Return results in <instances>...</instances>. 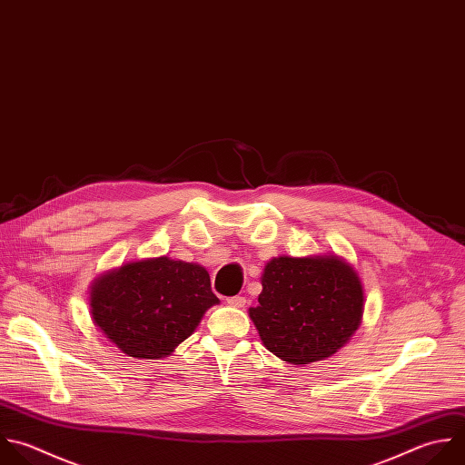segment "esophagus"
Wrapping results in <instances>:
<instances>
[{
	"mask_svg": "<svg viewBox=\"0 0 465 465\" xmlns=\"http://www.w3.org/2000/svg\"><path fill=\"white\" fill-rule=\"evenodd\" d=\"M245 302H247V300H245V296H240V294H238V296H229V298H227V303H229V305H232V307H243V305H245Z\"/></svg>",
	"mask_w": 465,
	"mask_h": 465,
	"instance_id": "obj_1",
	"label": "esophagus"
}]
</instances>
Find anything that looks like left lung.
Masks as SVG:
<instances>
[{
	"label": "left lung",
	"instance_id": "1",
	"mask_svg": "<svg viewBox=\"0 0 465 465\" xmlns=\"http://www.w3.org/2000/svg\"><path fill=\"white\" fill-rule=\"evenodd\" d=\"M258 305L249 309L263 345L303 365L334 354L358 329L363 291L336 256H280L265 265Z\"/></svg>",
	"mask_w": 465,
	"mask_h": 465
}]
</instances>
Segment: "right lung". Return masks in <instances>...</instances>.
Listing matches in <instances>:
<instances>
[{
  "label": "right lung",
  "mask_w": 465,
  "mask_h": 465,
  "mask_svg": "<svg viewBox=\"0 0 465 465\" xmlns=\"http://www.w3.org/2000/svg\"><path fill=\"white\" fill-rule=\"evenodd\" d=\"M214 303L209 272L167 256L127 263L91 292L94 323L107 338L125 354L151 360L171 354Z\"/></svg>",
  "instance_id": "1"
}]
</instances>
